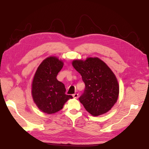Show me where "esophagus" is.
I'll list each match as a JSON object with an SVG mask.
<instances>
[{"mask_svg":"<svg viewBox=\"0 0 149 149\" xmlns=\"http://www.w3.org/2000/svg\"><path fill=\"white\" fill-rule=\"evenodd\" d=\"M72 96L74 98L77 99V98H78V97H79V94H78V93H74V94L72 95Z\"/></svg>","mask_w":149,"mask_h":149,"instance_id":"34e87169","label":"esophagus"}]
</instances>
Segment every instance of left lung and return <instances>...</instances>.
Returning <instances> with one entry per match:
<instances>
[{
	"label": "left lung",
	"instance_id": "1",
	"mask_svg": "<svg viewBox=\"0 0 149 149\" xmlns=\"http://www.w3.org/2000/svg\"><path fill=\"white\" fill-rule=\"evenodd\" d=\"M72 65L85 84L79 100L86 110L95 116L110 111L119 95V84L111 68L98 57L74 60Z\"/></svg>",
	"mask_w": 149,
	"mask_h": 149
}]
</instances>
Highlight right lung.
<instances>
[{
  "mask_svg": "<svg viewBox=\"0 0 149 149\" xmlns=\"http://www.w3.org/2000/svg\"><path fill=\"white\" fill-rule=\"evenodd\" d=\"M63 65L61 60L50 56L41 63L34 74L31 94L37 107L45 113L58 112L68 100L72 98L65 94L64 84L56 78Z\"/></svg>",
  "mask_w": 149,
  "mask_h": 149,
  "instance_id": "1",
  "label": "right lung"
}]
</instances>
